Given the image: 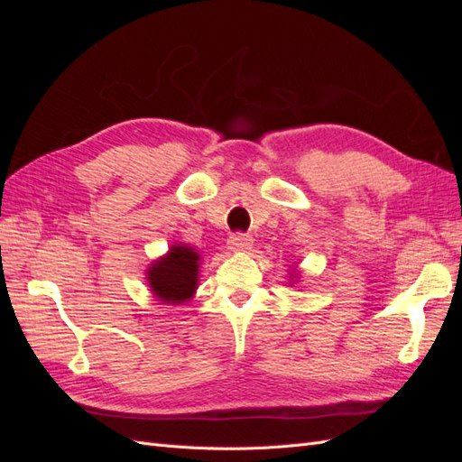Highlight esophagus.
Returning a JSON list of instances; mask_svg holds the SVG:
<instances>
[{
	"label": "esophagus",
	"instance_id": "34e87169",
	"mask_svg": "<svg viewBox=\"0 0 462 462\" xmlns=\"http://www.w3.org/2000/svg\"><path fill=\"white\" fill-rule=\"evenodd\" d=\"M229 248L233 253H248L253 248V236L245 233H235L229 239Z\"/></svg>",
	"mask_w": 462,
	"mask_h": 462
}]
</instances>
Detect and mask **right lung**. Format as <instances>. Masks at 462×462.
Wrapping results in <instances>:
<instances>
[{"instance_id":"add662e5","label":"right lung","mask_w":462,"mask_h":462,"mask_svg":"<svg viewBox=\"0 0 462 462\" xmlns=\"http://www.w3.org/2000/svg\"><path fill=\"white\" fill-rule=\"evenodd\" d=\"M200 254L192 246L173 245L170 253L150 263L146 279L153 297L167 304H183L199 287Z\"/></svg>"}]
</instances>
